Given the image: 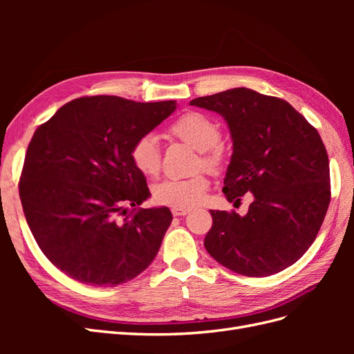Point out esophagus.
<instances>
[{"instance_id": "obj_1", "label": "esophagus", "mask_w": 354, "mask_h": 354, "mask_svg": "<svg viewBox=\"0 0 354 354\" xmlns=\"http://www.w3.org/2000/svg\"><path fill=\"white\" fill-rule=\"evenodd\" d=\"M171 212H173L174 217H180V216H186V214L190 212V209H187V208H173V209H171Z\"/></svg>"}]
</instances>
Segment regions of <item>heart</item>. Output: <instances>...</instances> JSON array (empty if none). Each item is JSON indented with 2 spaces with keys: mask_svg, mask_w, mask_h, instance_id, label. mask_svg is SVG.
Masks as SVG:
<instances>
[{
  "mask_svg": "<svg viewBox=\"0 0 354 354\" xmlns=\"http://www.w3.org/2000/svg\"><path fill=\"white\" fill-rule=\"evenodd\" d=\"M169 133L199 151V164L207 169L216 173L223 167L224 147L220 145L221 128L212 118L199 112H187L171 124ZM131 160L142 174L147 177L158 176L162 165V155L156 137L146 134L138 138L131 149ZM208 186L209 181L203 174L187 178H167L155 186L153 196L160 205L190 208L202 202Z\"/></svg>",
  "mask_w": 354,
  "mask_h": 354,
  "instance_id": "1",
  "label": "heart"
}]
</instances>
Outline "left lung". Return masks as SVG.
Returning <instances> with one entry per match:
<instances>
[{
    "mask_svg": "<svg viewBox=\"0 0 354 354\" xmlns=\"http://www.w3.org/2000/svg\"><path fill=\"white\" fill-rule=\"evenodd\" d=\"M226 121L233 153L224 196L245 216L212 211L203 245L232 272L250 277L279 273L301 259L322 226L330 201L329 160L315 127L288 102L250 88H232L190 102Z\"/></svg>",
    "mask_w": 354,
    "mask_h": 354,
    "instance_id": "8db88e82",
    "label": "left lung"
}]
</instances>
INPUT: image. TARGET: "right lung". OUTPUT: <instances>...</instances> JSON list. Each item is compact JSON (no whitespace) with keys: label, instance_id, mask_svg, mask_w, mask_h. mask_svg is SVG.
Masks as SVG:
<instances>
[{"label":"right lung","instance_id":"1","mask_svg":"<svg viewBox=\"0 0 354 354\" xmlns=\"http://www.w3.org/2000/svg\"><path fill=\"white\" fill-rule=\"evenodd\" d=\"M176 108V100L93 95L62 106L37 128L19 195L41 251L72 279L116 286L153 261L173 214L138 207L151 192L131 149Z\"/></svg>","mask_w":354,"mask_h":354}]
</instances>
